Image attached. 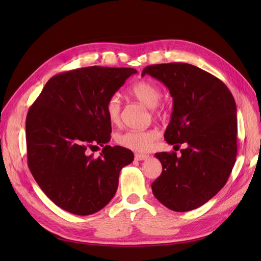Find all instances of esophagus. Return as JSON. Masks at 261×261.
Listing matches in <instances>:
<instances>
[{"label":"esophagus","instance_id":"obj_1","mask_svg":"<svg viewBox=\"0 0 261 261\" xmlns=\"http://www.w3.org/2000/svg\"><path fill=\"white\" fill-rule=\"evenodd\" d=\"M148 158H149V155L148 154H144V153H136L135 154V159L137 161H143V160L148 159Z\"/></svg>","mask_w":261,"mask_h":261}]
</instances>
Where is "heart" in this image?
Here are the masks:
<instances>
[{
    "instance_id": "heart-1",
    "label": "heart",
    "mask_w": 261,
    "mask_h": 261,
    "mask_svg": "<svg viewBox=\"0 0 261 261\" xmlns=\"http://www.w3.org/2000/svg\"><path fill=\"white\" fill-rule=\"evenodd\" d=\"M132 97L140 101L148 108H153L154 113L163 114V108H156L158 102L161 99L162 92L160 87L151 81H139L132 85L128 90ZM121 100L117 96L110 98L106 105V114L108 120L113 125H117L121 121ZM159 137L156 129H128L117 134L115 136L116 143L134 151L145 152L151 149L154 141Z\"/></svg>"
}]
</instances>
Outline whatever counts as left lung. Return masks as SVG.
Listing matches in <instances>:
<instances>
[{
  "instance_id": "obj_1",
  "label": "left lung",
  "mask_w": 261,
  "mask_h": 261,
  "mask_svg": "<svg viewBox=\"0 0 261 261\" xmlns=\"http://www.w3.org/2000/svg\"><path fill=\"white\" fill-rule=\"evenodd\" d=\"M146 74L167 86L173 98L164 139L174 147L187 145L180 156L155 153L162 173L151 184L152 193L173 211L194 210L218 194L235 164V100L219 78L186 63L150 65L141 76Z\"/></svg>"
}]
</instances>
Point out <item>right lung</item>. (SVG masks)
<instances>
[{"label": "right lung", "instance_id": "add662e5", "mask_svg": "<svg viewBox=\"0 0 261 261\" xmlns=\"http://www.w3.org/2000/svg\"><path fill=\"white\" fill-rule=\"evenodd\" d=\"M137 70L90 66L53 76L26 118L28 167L43 193L78 216L101 210L116 193L121 170L134 160L129 149L109 146L108 100ZM104 147L98 158L88 155Z\"/></svg>", "mask_w": 261, "mask_h": 261}]
</instances>
